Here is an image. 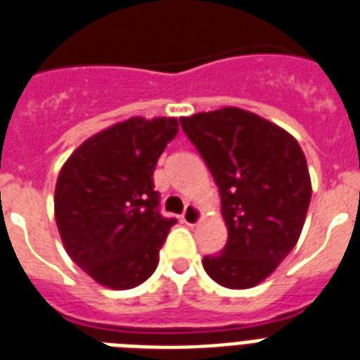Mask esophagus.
I'll use <instances>...</instances> for the list:
<instances>
[{"mask_svg":"<svg viewBox=\"0 0 360 360\" xmlns=\"http://www.w3.org/2000/svg\"><path fill=\"white\" fill-rule=\"evenodd\" d=\"M202 211H200V207H196L194 203H188L185 207V213H183V222H185L186 226H191V228H194V226H198L200 222H202Z\"/></svg>","mask_w":360,"mask_h":360,"instance_id":"esophagus-1","label":"esophagus"}]
</instances>
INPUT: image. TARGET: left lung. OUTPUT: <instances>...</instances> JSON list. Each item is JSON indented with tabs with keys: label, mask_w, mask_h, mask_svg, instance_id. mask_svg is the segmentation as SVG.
Here are the masks:
<instances>
[{
	"label": "left lung",
	"mask_w": 360,
	"mask_h": 360,
	"mask_svg": "<svg viewBox=\"0 0 360 360\" xmlns=\"http://www.w3.org/2000/svg\"><path fill=\"white\" fill-rule=\"evenodd\" d=\"M222 200L228 243L203 269L217 284L248 290L271 276L301 236L312 183L301 146L257 114L228 106L181 117Z\"/></svg>",
	"instance_id": "obj_1"
}]
</instances>
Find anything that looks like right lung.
I'll list each match as a JSON object with an SVG mask.
<instances>
[{
  "label": "right lung",
  "mask_w": 360,
  "mask_h": 360,
  "mask_svg": "<svg viewBox=\"0 0 360 360\" xmlns=\"http://www.w3.org/2000/svg\"><path fill=\"white\" fill-rule=\"evenodd\" d=\"M179 130L175 117H130L87 138L59 172L56 224L70 259L110 290L146 282L169 228L153 172Z\"/></svg>",
  "instance_id": "obj_1"
}]
</instances>
